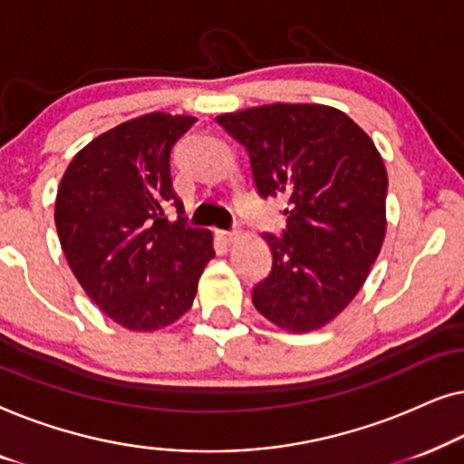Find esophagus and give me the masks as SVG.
I'll return each instance as SVG.
<instances>
[{
	"label": "esophagus",
	"mask_w": 464,
	"mask_h": 464,
	"mask_svg": "<svg viewBox=\"0 0 464 464\" xmlns=\"http://www.w3.org/2000/svg\"><path fill=\"white\" fill-rule=\"evenodd\" d=\"M215 234H218V238L224 240V243H232V240H237L240 237L238 230H218Z\"/></svg>",
	"instance_id": "obj_1"
}]
</instances>
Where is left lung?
I'll list each match as a JSON object with an SVG mask.
<instances>
[{
	"instance_id": "obj_1",
	"label": "left lung",
	"mask_w": 464,
	"mask_h": 464,
	"mask_svg": "<svg viewBox=\"0 0 464 464\" xmlns=\"http://www.w3.org/2000/svg\"><path fill=\"white\" fill-rule=\"evenodd\" d=\"M215 120L249 151L259 196L289 205L281 237L264 234L272 270L253 287V306L294 334L327 325L382 249L389 177L380 151L327 105L272 103Z\"/></svg>"
}]
</instances>
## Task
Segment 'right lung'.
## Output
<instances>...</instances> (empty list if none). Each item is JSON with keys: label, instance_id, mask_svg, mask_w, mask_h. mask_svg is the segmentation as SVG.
Instances as JSON below:
<instances>
[{"label": "right lung", "instance_id": "1", "mask_svg": "<svg viewBox=\"0 0 464 464\" xmlns=\"http://www.w3.org/2000/svg\"><path fill=\"white\" fill-rule=\"evenodd\" d=\"M196 118L154 111L92 139L63 175L54 224L88 297L118 325L154 332L192 308L215 257L213 234L188 226L170 151ZM173 204L178 221L163 208Z\"/></svg>", "mask_w": 464, "mask_h": 464}]
</instances>
